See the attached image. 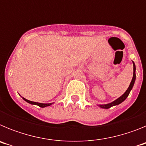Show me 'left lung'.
I'll use <instances>...</instances> for the list:
<instances>
[{"mask_svg":"<svg viewBox=\"0 0 146 146\" xmlns=\"http://www.w3.org/2000/svg\"><path fill=\"white\" fill-rule=\"evenodd\" d=\"M133 66H134V72H133V77H132V80L131 81V83H130L128 89L126 90V92L122 95L121 96H120L118 99H117L116 100H115L114 102H113L110 103V104H99L98 106L102 108H104V109H108V108H110L111 107L115 106V105H118V104H121V102H123L124 101L125 99L127 98V96H129V94L130 91L132 89V87H133L134 84H135V79H136V74H135V70H136V67H135V63L133 62Z\"/></svg>","mask_w":146,"mask_h":146,"instance_id":"1","label":"left lung"}]
</instances>
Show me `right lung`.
<instances>
[{"label":"right lung","mask_w":146,"mask_h":146,"mask_svg":"<svg viewBox=\"0 0 146 146\" xmlns=\"http://www.w3.org/2000/svg\"><path fill=\"white\" fill-rule=\"evenodd\" d=\"M23 99L25 100V101H26L27 102L30 103V104H36V105H38V106H39L40 108H45V107H47V106H50V105H51L52 104V103H50V104H42V103H38V102H31V101H29V100H28V99H25V98H23Z\"/></svg>","instance_id":"1"}]
</instances>
